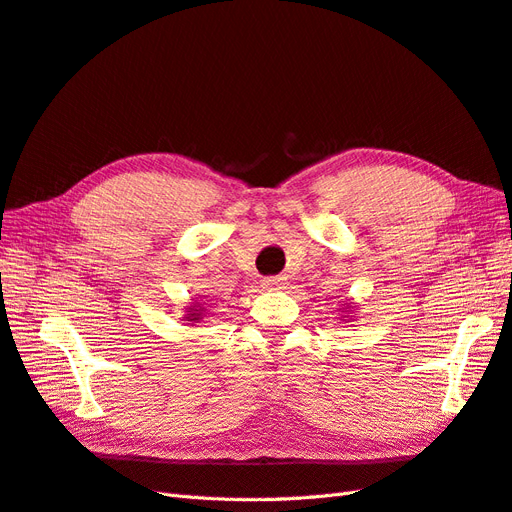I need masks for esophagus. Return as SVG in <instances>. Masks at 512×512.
I'll return each mask as SVG.
<instances>
[{"mask_svg": "<svg viewBox=\"0 0 512 512\" xmlns=\"http://www.w3.org/2000/svg\"><path fill=\"white\" fill-rule=\"evenodd\" d=\"M264 289H270V291H276V289H283L285 287V279L283 276H268V279H264Z\"/></svg>", "mask_w": 512, "mask_h": 512, "instance_id": "esophagus-1", "label": "esophagus"}]
</instances>
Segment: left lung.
I'll use <instances>...</instances> for the list:
<instances>
[{"mask_svg": "<svg viewBox=\"0 0 512 512\" xmlns=\"http://www.w3.org/2000/svg\"><path fill=\"white\" fill-rule=\"evenodd\" d=\"M347 311H349V304H347Z\"/></svg>", "mask_w": 512, "mask_h": 512, "instance_id": "8db88e82", "label": "left lung"}]
</instances>
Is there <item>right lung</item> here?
I'll return each instance as SVG.
<instances>
[{
	"instance_id": "obj_1",
	"label": "right lung",
	"mask_w": 512,
	"mask_h": 512,
	"mask_svg": "<svg viewBox=\"0 0 512 512\" xmlns=\"http://www.w3.org/2000/svg\"><path fill=\"white\" fill-rule=\"evenodd\" d=\"M186 321H199L201 319V306H193V309H188V313H186V317H184Z\"/></svg>"
}]
</instances>
